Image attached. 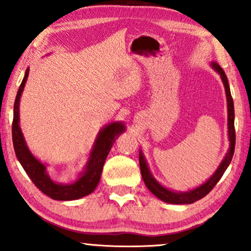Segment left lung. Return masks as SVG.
<instances>
[{
	"mask_svg": "<svg viewBox=\"0 0 251 251\" xmlns=\"http://www.w3.org/2000/svg\"><path fill=\"white\" fill-rule=\"evenodd\" d=\"M212 69L215 71L216 73L220 74V78L224 82L225 91H226V98H227V110H228V140H229V149H228L227 153H226L225 158L222 159V162L219 168L216 169V171L213 173L212 177H209L207 180L201 184L200 186H198L193 190L186 191V192H177L172 191L170 188H166L163 186L159 181L156 180V178L153 177L152 173H151L149 165H148L147 159H145L143 152L140 150V168L142 178H143L145 186L149 188V191L153 194L154 197L158 198L159 200L164 201V202L168 203H175V205H188V203H193L196 201L200 200L201 198L206 197L213 190V187L218 184V181L220 180L226 170L231 162L233 158L234 150H235V128H234V119H235V113H234V102L233 98L230 94V88L229 83H228L227 75H226L225 71L221 69V66L215 61L211 63Z\"/></svg>",
	"mask_w": 251,
	"mask_h": 251,
	"instance_id": "8db88e82",
	"label": "left lung"
}]
</instances>
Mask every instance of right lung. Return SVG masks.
<instances>
[{"label": "right lung", "instance_id": "1", "mask_svg": "<svg viewBox=\"0 0 251 251\" xmlns=\"http://www.w3.org/2000/svg\"><path fill=\"white\" fill-rule=\"evenodd\" d=\"M30 69L25 71L22 83L18 88L16 100L14 104V121H12V143L18 162L23 166L24 171L29 176L33 184L43 193L52 198L53 200L67 201L76 200L91 194L100 181L102 169L106 162L108 153L115 143L116 138L126 131V125L120 121L108 123L99 131L89 152L87 163L83 166L82 171L78 173V177L73 182L63 184L57 182L48 173V165L37 159L27 148L23 132L20 126V101L25 82L29 75Z\"/></svg>", "mask_w": 251, "mask_h": 251}]
</instances>
